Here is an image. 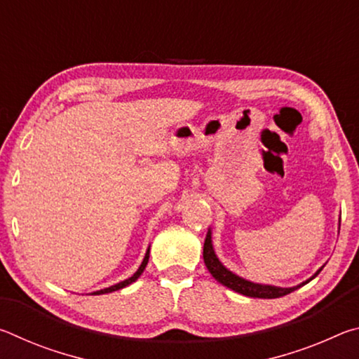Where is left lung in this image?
Wrapping results in <instances>:
<instances>
[{
	"label": "left lung",
	"mask_w": 359,
	"mask_h": 359,
	"mask_svg": "<svg viewBox=\"0 0 359 359\" xmlns=\"http://www.w3.org/2000/svg\"><path fill=\"white\" fill-rule=\"evenodd\" d=\"M339 228H340V222H339ZM203 257H204L205 267H208L212 277H214L218 283H222V285H224V287L231 288L233 291H236V293H241V294L248 296V297H263V299H276V297H282L285 294L291 293V291L301 288L302 285H306L311 280H313V278L320 274V271L325 267V264H323L311 278H307L306 282L296 285V287H290V288L276 287V285L250 282V280H247V278L239 277L238 274H234V272H231L228 267L224 266L220 259H218L217 253L214 250V244H212V229L210 228L208 231V234H205Z\"/></svg>",
	"instance_id": "obj_1"
}]
</instances>
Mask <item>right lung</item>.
<instances>
[{
  "mask_svg": "<svg viewBox=\"0 0 359 359\" xmlns=\"http://www.w3.org/2000/svg\"><path fill=\"white\" fill-rule=\"evenodd\" d=\"M149 255H150V247L147 248V252H145V257H144V259H142L141 266H139V269H137V271L135 272V274H133L131 277L126 278V280L120 282V283H115V285H112V287H109V288H102V290H98V291H93L92 294H106V293H112V291L121 290V288L128 287V285H131L133 282H136L137 278L141 277V274H142L144 269H145V266H147V263H149Z\"/></svg>",
  "mask_w": 359,
  "mask_h": 359,
  "instance_id": "add662e5",
  "label": "right lung"
}]
</instances>
